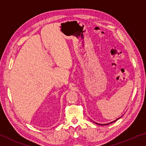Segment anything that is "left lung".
<instances>
[{"label": "left lung", "mask_w": 146, "mask_h": 146, "mask_svg": "<svg viewBox=\"0 0 146 146\" xmlns=\"http://www.w3.org/2000/svg\"><path fill=\"white\" fill-rule=\"evenodd\" d=\"M119 118H118V119H119ZM118 119H116V120H114V121H113V122H110V123H108V124H100V125H101V126H105V125H108V124H111V123H113V122H115V121H116L117 120H118ZM96 124H97V123H96Z\"/></svg>", "instance_id": "8db88e82"}]
</instances>
